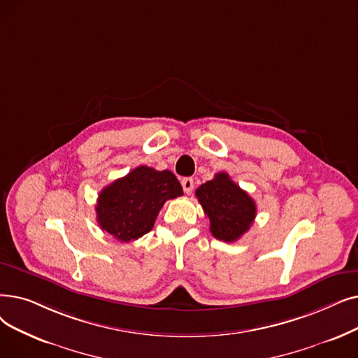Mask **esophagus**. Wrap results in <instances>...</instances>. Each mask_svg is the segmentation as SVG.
<instances>
[{
    "label": "esophagus",
    "mask_w": 358,
    "mask_h": 358,
    "mask_svg": "<svg viewBox=\"0 0 358 358\" xmlns=\"http://www.w3.org/2000/svg\"><path fill=\"white\" fill-rule=\"evenodd\" d=\"M181 185H182V190L185 194H190L193 192L194 187V181L192 178H182L181 180Z\"/></svg>",
    "instance_id": "34e87169"
}]
</instances>
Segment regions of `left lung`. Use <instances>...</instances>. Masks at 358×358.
Segmentation results:
<instances>
[{"label": "left lung", "instance_id": "8db88e82", "mask_svg": "<svg viewBox=\"0 0 358 358\" xmlns=\"http://www.w3.org/2000/svg\"><path fill=\"white\" fill-rule=\"evenodd\" d=\"M196 197L209 217L212 236L221 241H237L250 229L256 217L255 200L227 173L216 174L213 180L201 184Z\"/></svg>", "mask_w": 358, "mask_h": 358}]
</instances>
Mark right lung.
<instances>
[{"instance_id": "right-lung-1", "label": "right lung", "mask_w": 358, "mask_h": 358, "mask_svg": "<svg viewBox=\"0 0 358 358\" xmlns=\"http://www.w3.org/2000/svg\"><path fill=\"white\" fill-rule=\"evenodd\" d=\"M182 196V187L171 171L137 166L99 193V227L122 243L137 240L153 228L164 203Z\"/></svg>"}]
</instances>
